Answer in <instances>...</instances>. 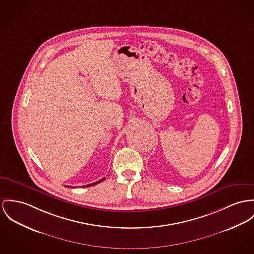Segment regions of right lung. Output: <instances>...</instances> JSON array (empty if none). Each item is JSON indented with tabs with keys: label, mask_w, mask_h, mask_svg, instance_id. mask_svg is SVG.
<instances>
[{
	"label": "right lung",
	"mask_w": 254,
	"mask_h": 254,
	"mask_svg": "<svg viewBox=\"0 0 254 254\" xmlns=\"http://www.w3.org/2000/svg\"><path fill=\"white\" fill-rule=\"evenodd\" d=\"M103 180H105V178H103V179H101V180H99V181H98V182H96V183H93V184H90V185H87V186H83V187H82V188H84V187H85V188H86V187H87V188H89V187H92V186H95V185H97V184H98V183H100V182H102V181H103ZM67 188H71V187H68V186H67Z\"/></svg>",
	"instance_id": "1"
}]
</instances>
